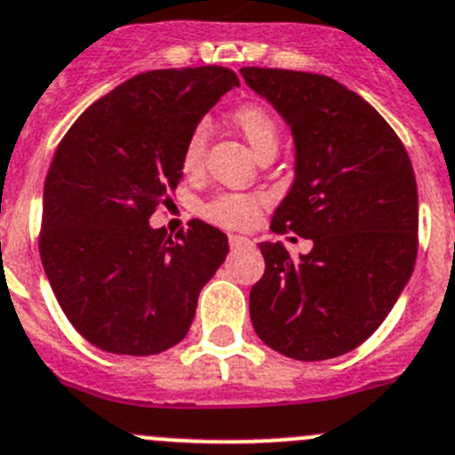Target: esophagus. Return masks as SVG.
Segmentation results:
<instances>
[{
	"label": "esophagus",
	"instance_id": "1",
	"mask_svg": "<svg viewBox=\"0 0 455 455\" xmlns=\"http://www.w3.org/2000/svg\"><path fill=\"white\" fill-rule=\"evenodd\" d=\"M230 245L235 250H241V248H252V241L248 239V236H239V235H230Z\"/></svg>",
	"mask_w": 455,
	"mask_h": 455
}]
</instances>
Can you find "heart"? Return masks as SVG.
Returning a JSON list of instances; mask_svg holds the SVG:
<instances>
[{
    "mask_svg": "<svg viewBox=\"0 0 455 455\" xmlns=\"http://www.w3.org/2000/svg\"><path fill=\"white\" fill-rule=\"evenodd\" d=\"M236 128L250 148L257 153V157L266 151H277L279 144V126L273 112L266 110L264 106H255V103H245L232 112ZM205 146H207V126L205 124H196L187 135L185 144H182L180 164L187 176H196L203 169V160H205ZM264 200L261 196L250 194H220L212 198L203 214L216 225L230 228V230H243L255 223L257 214L261 212Z\"/></svg>",
    "mask_w": 455,
    "mask_h": 455,
    "instance_id": "obj_1",
    "label": "heart"
}]
</instances>
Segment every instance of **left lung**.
<instances>
[{
  "label": "left lung",
  "instance_id": "obj_1",
  "mask_svg": "<svg viewBox=\"0 0 455 455\" xmlns=\"http://www.w3.org/2000/svg\"><path fill=\"white\" fill-rule=\"evenodd\" d=\"M241 76L293 132L295 180L270 230L314 241L298 259L279 241L259 243L266 270L250 291V320L284 356H340L377 331L415 268L411 157L388 122L343 83L261 67H243Z\"/></svg>",
  "mask_w": 455,
  "mask_h": 455
}]
</instances>
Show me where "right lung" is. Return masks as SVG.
<instances>
[{
    "label": "right lung",
    "instance_id": "add662e5",
    "mask_svg": "<svg viewBox=\"0 0 455 455\" xmlns=\"http://www.w3.org/2000/svg\"><path fill=\"white\" fill-rule=\"evenodd\" d=\"M228 67L137 74L92 103L58 144L40 259L67 320L110 354L148 356L187 336L230 245L205 220L176 239L148 219L182 178V144L225 92Z\"/></svg>",
    "mask_w": 455,
    "mask_h": 455
}]
</instances>
